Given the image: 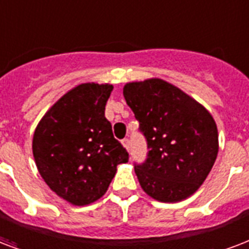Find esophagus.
<instances>
[{
    "label": "esophagus",
    "mask_w": 249,
    "mask_h": 249,
    "mask_svg": "<svg viewBox=\"0 0 249 249\" xmlns=\"http://www.w3.org/2000/svg\"><path fill=\"white\" fill-rule=\"evenodd\" d=\"M121 142H123V145H124L125 149L128 150V151H130V140H129V138H124Z\"/></svg>",
    "instance_id": "esophagus-1"
}]
</instances>
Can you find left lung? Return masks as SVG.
<instances>
[{
  "label": "left lung",
  "mask_w": 249,
  "mask_h": 249,
  "mask_svg": "<svg viewBox=\"0 0 249 249\" xmlns=\"http://www.w3.org/2000/svg\"><path fill=\"white\" fill-rule=\"evenodd\" d=\"M147 155L134 162L142 189L162 202H176L196 192L218 154V132L212 115L185 92L162 79L126 83Z\"/></svg>",
  "instance_id": "1"
}]
</instances>
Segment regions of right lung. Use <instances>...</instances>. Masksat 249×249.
Segmentation results:
<instances>
[{
  "instance_id": "obj_1",
  "label": "right lung",
  "mask_w": 249,
  "mask_h": 249,
  "mask_svg": "<svg viewBox=\"0 0 249 249\" xmlns=\"http://www.w3.org/2000/svg\"><path fill=\"white\" fill-rule=\"evenodd\" d=\"M112 85L83 83L62 96L34 133L37 170L57 196L87 205L103 196L129 154L104 116Z\"/></svg>"
}]
</instances>
